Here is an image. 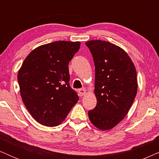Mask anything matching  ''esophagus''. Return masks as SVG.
I'll return each instance as SVG.
<instances>
[{
	"label": "esophagus",
	"mask_w": 159,
	"mask_h": 159,
	"mask_svg": "<svg viewBox=\"0 0 159 159\" xmlns=\"http://www.w3.org/2000/svg\"><path fill=\"white\" fill-rule=\"evenodd\" d=\"M78 93H80V96H83V95H85L86 90H84V89H80V90H78Z\"/></svg>",
	"instance_id": "1"
}]
</instances>
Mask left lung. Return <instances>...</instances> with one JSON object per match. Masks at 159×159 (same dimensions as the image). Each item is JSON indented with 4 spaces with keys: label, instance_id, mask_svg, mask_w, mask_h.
Here are the masks:
<instances>
[{
    "label": "left lung",
    "instance_id": "1",
    "mask_svg": "<svg viewBox=\"0 0 159 159\" xmlns=\"http://www.w3.org/2000/svg\"><path fill=\"white\" fill-rule=\"evenodd\" d=\"M95 64V95L97 105L88 111L93 125L112 129L127 114L138 90L135 66L120 47L103 40L85 43Z\"/></svg>",
    "mask_w": 159,
    "mask_h": 159
}]
</instances>
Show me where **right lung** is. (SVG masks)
I'll use <instances>...</instances> for the list:
<instances>
[{"mask_svg": "<svg viewBox=\"0 0 159 159\" xmlns=\"http://www.w3.org/2000/svg\"><path fill=\"white\" fill-rule=\"evenodd\" d=\"M80 42L56 41L40 45L27 56L18 72L23 103L41 125H60L79 100L69 85V63Z\"/></svg>", "mask_w": 159, "mask_h": 159, "instance_id": "obj_1", "label": "right lung"}]
</instances>
